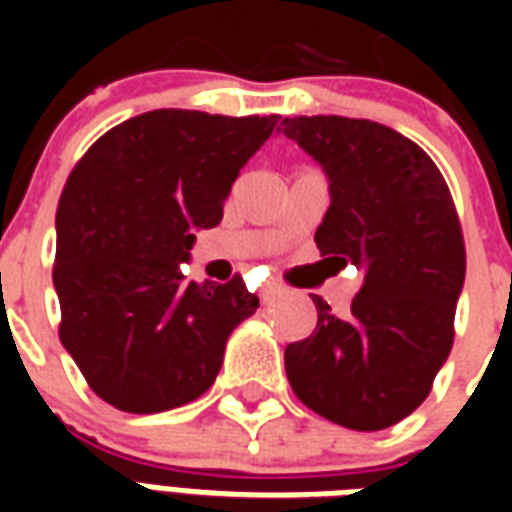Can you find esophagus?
<instances>
[{
	"mask_svg": "<svg viewBox=\"0 0 512 512\" xmlns=\"http://www.w3.org/2000/svg\"><path fill=\"white\" fill-rule=\"evenodd\" d=\"M277 296H282V288H279V285H274V282L260 290V299H263V301H274Z\"/></svg>",
	"mask_w": 512,
	"mask_h": 512,
	"instance_id": "34e87169",
	"label": "esophagus"
}]
</instances>
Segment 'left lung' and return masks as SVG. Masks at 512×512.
<instances>
[{"label": "left lung", "instance_id": "8db88e82", "mask_svg": "<svg viewBox=\"0 0 512 512\" xmlns=\"http://www.w3.org/2000/svg\"><path fill=\"white\" fill-rule=\"evenodd\" d=\"M282 134L329 175L321 255L365 271L348 315L312 296L318 323L285 348V373L323 419L384 430L430 395L455 340L466 246L450 186L417 142L381 123L285 117Z\"/></svg>", "mask_w": 512, "mask_h": 512}]
</instances>
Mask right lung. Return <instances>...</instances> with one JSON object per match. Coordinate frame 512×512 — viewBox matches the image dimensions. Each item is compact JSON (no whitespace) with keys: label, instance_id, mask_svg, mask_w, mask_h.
I'll list each match as a JSON object with an SVG mask.
<instances>
[{"label":"right lung","instance_id":"1","mask_svg":"<svg viewBox=\"0 0 512 512\" xmlns=\"http://www.w3.org/2000/svg\"><path fill=\"white\" fill-rule=\"evenodd\" d=\"M279 115L156 109L109 128L57 205L60 340L109 406H186L219 376L227 337L257 310L241 274L183 282L194 230L216 227L238 172Z\"/></svg>","mask_w":512,"mask_h":512}]
</instances>
